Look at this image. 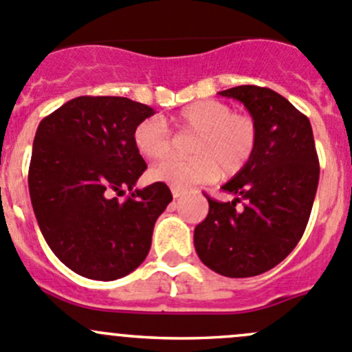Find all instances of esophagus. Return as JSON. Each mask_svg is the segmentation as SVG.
<instances>
[{"mask_svg":"<svg viewBox=\"0 0 352 352\" xmlns=\"http://www.w3.org/2000/svg\"><path fill=\"white\" fill-rule=\"evenodd\" d=\"M182 194H184L182 189H177V187H172V196L175 197V199H177V197L182 196Z\"/></svg>","mask_w":352,"mask_h":352,"instance_id":"1","label":"esophagus"}]
</instances>
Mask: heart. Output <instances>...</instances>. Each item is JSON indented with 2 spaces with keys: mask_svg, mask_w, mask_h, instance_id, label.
<instances>
[{
  "mask_svg": "<svg viewBox=\"0 0 352 352\" xmlns=\"http://www.w3.org/2000/svg\"><path fill=\"white\" fill-rule=\"evenodd\" d=\"M172 124L180 132H196L190 144V160H168L149 170L151 182L166 184L177 189H187L199 182L221 175L241 172L258 142V127L249 115L234 113L223 101H196L184 107ZM135 151L148 162H158L168 156L172 135L158 118H146L132 132Z\"/></svg>",
  "mask_w": 352,
  "mask_h": 352,
  "instance_id": "b5f03b06",
  "label": "heart"
}]
</instances>
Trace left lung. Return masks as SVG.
Returning <instances> with one entry per match:
<instances>
[{
    "mask_svg": "<svg viewBox=\"0 0 352 352\" xmlns=\"http://www.w3.org/2000/svg\"><path fill=\"white\" fill-rule=\"evenodd\" d=\"M218 94L248 108L258 142L248 165L221 186L234 199L206 196L210 211L194 228V248L223 277H254L277 267L305 234L318 187V156L308 117L278 93L239 85Z\"/></svg>",
    "mask_w": 352,
    "mask_h": 352,
    "instance_id": "8db88e82",
    "label": "left lung"
}]
</instances>
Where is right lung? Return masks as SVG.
I'll use <instances>...</instances> for the list:
<instances>
[{"mask_svg":"<svg viewBox=\"0 0 352 352\" xmlns=\"http://www.w3.org/2000/svg\"><path fill=\"white\" fill-rule=\"evenodd\" d=\"M155 110L118 96H78L47 115L34 138L29 192L51 251L75 274L117 280L141 265L166 184L134 189L146 162L132 132ZM131 190L122 204L114 196Z\"/></svg>","mask_w":352,"mask_h":352,"instance_id":"obj_1","label":"right lung"}]
</instances>
